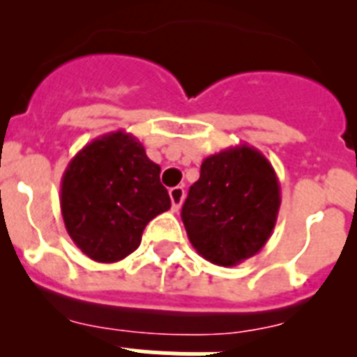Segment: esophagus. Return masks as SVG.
<instances>
[{
    "instance_id": "obj_1",
    "label": "esophagus",
    "mask_w": 357,
    "mask_h": 357,
    "mask_svg": "<svg viewBox=\"0 0 357 357\" xmlns=\"http://www.w3.org/2000/svg\"><path fill=\"white\" fill-rule=\"evenodd\" d=\"M184 197H185V191L182 185H176V188H172L169 189V198H172V209L178 211L182 206V202H184Z\"/></svg>"
}]
</instances>
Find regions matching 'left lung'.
<instances>
[{
  "mask_svg": "<svg viewBox=\"0 0 357 357\" xmlns=\"http://www.w3.org/2000/svg\"><path fill=\"white\" fill-rule=\"evenodd\" d=\"M279 207L273 166L259 150L239 144L204 159L182 222L198 255L218 266H236L266 245Z\"/></svg>",
  "mask_w": 357,
  "mask_h": 357,
  "instance_id": "1",
  "label": "left lung"
}]
</instances>
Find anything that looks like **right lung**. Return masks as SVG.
<instances>
[{
  "label": "right lung",
  "instance_id": "right-lung-1",
  "mask_svg": "<svg viewBox=\"0 0 357 357\" xmlns=\"http://www.w3.org/2000/svg\"><path fill=\"white\" fill-rule=\"evenodd\" d=\"M159 173V164L127 132H110L85 144L61 182L69 238L98 263L125 259L139 247L148 222L172 207Z\"/></svg>",
  "mask_w": 357,
  "mask_h": 357
}]
</instances>
